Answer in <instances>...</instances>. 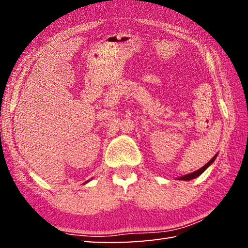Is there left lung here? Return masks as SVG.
I'll list each match as a JSON object with an SVG mask.
<instances>
[{"instance_id": "1", "label": "left lung", "mask_w": 248, "mask_h": 248, "mask_svg": "<svg viewBox=\"0 0 248 248\" xmlns=\"http://www.w3.org/2000/svg\"><path fill=\"white\" fill-rule=\"evenodd\" d=\"M217 154H216L215 156H213L211 159H210V161L207 163V164H205L204 166H202L201 167V169H199L198 170H196V171H194V173H190V174H187V175H184V176H180V177H178L177 179H179V180H191V179H195V178H197L198 177V176H200L201 174L203 173V171L208 169V167L212 164L213 162H215V159L217 158Z\"/></svg>"}]
</instances>
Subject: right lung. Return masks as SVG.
<instances>
[{"mask_svg": "<svg viewBox=\"0 0 248 248\" xmlns=\"http://www.w3.org/2000/svg\"><path fill=\"white\" fill-rule=\"evenodd\" d=\"M86 183H87V182H86Z\"/></svg>", "mask_w": 248, "mask_h": 248, "instance_id": "1", "label": "right lung"}]
</instances>
